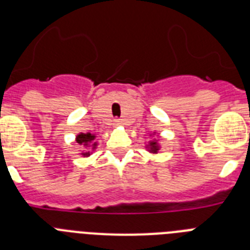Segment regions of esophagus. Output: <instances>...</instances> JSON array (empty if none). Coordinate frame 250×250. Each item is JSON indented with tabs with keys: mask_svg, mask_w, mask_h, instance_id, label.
<instances>
[{
	"mask_svg": "<svg viewBox=\"0 0 250 250\" xmlns=\"http://www.w3.org/2000/svg\"><path fill=\"white\" fill-rule=\"evenodd\" d=\"M120 124H121L120 119H115V120H114V125H115V126H118V125H120Z\"/></svg>",
	"mask_w": 250,
	"mask_h": 250,
	"instance_id": "34e87169",
	"label": "esophagus"
}]
</instances>
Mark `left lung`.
<instances>
[{"label":"left lung","mask_w":250,"mask_h":250,"mask_svg":"<svg viewBox=\"0 0 250 250\" xmlns=\"http://www.w3.org/2000/svg\"><path fill=\"white\" fill-rule=\"evenodd\" d=\"M150 146H151V147H150V149H151V151H154V152L158 151V146H156L155 141H152V143H150Z\"/></svg>","instance_id":"8db88e82"}]
</instances>
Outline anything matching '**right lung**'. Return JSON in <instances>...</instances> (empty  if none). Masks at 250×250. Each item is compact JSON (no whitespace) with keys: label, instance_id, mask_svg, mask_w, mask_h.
<instances>
[{"label":"right lung","instance_id":"obj_1","mask_svg":"<svg viewBox=\"0 0 250 250\" xmlns=\"http://www.w3.org/2000/svg\"><path fill=\"white\" fill-rule=\"evenodd\" d=\"M95 136H92L91 134H80V135L77 136V143L80 145H87V143H90V141L94 140ZM95 145V144H94ZM89 152H85L83 155H87Z\"/></svg>","mask_w":250,"mask_h":250}]
</instances>
